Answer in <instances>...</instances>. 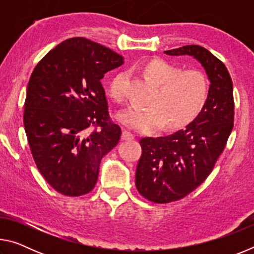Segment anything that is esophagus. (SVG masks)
Instances as JSON below:
<instances>
[{
  "label": "esophagus",
  "mask_w": 254,
  "mask_h": 254,
  "mask_svg": "<svg viewBox=\"0 0 254 254\" xmlns=\"http://www.w3.org/2000/svg\"><path fill=\"white\" fill-rule=\"evenodd\" d=\"M133 139H134V136H133V134H131L130 132H127V131L122 132V140L128 141V140H133Z\"/></svg>",
  "instance_id": "34e87169"
}]
</instances>
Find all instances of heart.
<instances>
[{"instance_id":"obj_1","label":"heart","mask_w":254,"mask_h":254,"mask_svg":"<svg viewBox=\"0 0 254 254\" xmlns=\"http://www.w3.org/2000/svg\"><path fill=\"white\" fill-rule=\"evenodd\" d=\"M143 75L157 86L147 109L123 110L115 120L124 127L139 133H151L162 126L167 131L179 130L199 117L209 97V80L203 71L184 70L161 58L145 62ZM124 75L114 76L109 85V94L114 100L123 98Z\"/></svg>"}]
</instances>
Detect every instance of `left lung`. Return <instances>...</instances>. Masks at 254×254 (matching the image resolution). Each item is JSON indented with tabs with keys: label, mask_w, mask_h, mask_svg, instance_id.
<instances>
[{
	"label": "left lung",
	"mask_w": 254,
	"mask_h": 254,
	"mask_svg": "<svg viewBox=\"0 0 254 254\" xmlns=\"http://www.w3.org/2000/svg\"><path fill=\"white\" fill-rule=\"evenodd\" d=\"M191 56L210 81L204 111L184 130L170 135L140 140L135 186L144 198L166 204L187 196L208 177L233 128V83L226 67L204 47L190 45L165 51Z\"/></svg>",
	"instance_id": "obj_1"
}]
</instances>
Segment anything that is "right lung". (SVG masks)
<instances>
[{"label":"right lung","mask_w":254,"mask_h":254,"mask_svg":"<svg viewBox=\"0 0 254 254\" xmlns=\"http://www.w3.org/2000/svg\"><path fill=\"white\" fill-rule=\"evenodd\" d=\"M122 56L86 38L50 50L30 77L23 123L37 168L55 190L85 195L95 187L102 158L119 143L101 80ZM95 125L97 130L89 133Z\"/></svg>","instance_id":"right-lung-1"}]
</instances>
